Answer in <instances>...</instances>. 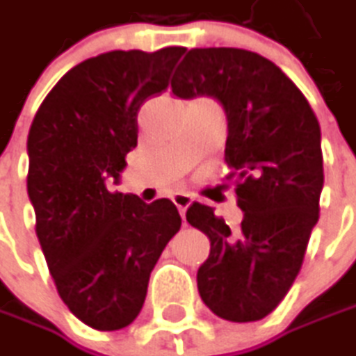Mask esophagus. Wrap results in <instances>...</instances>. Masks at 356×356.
Instances as JSON below:
<instances>
[{"label": "esophagus", "instance_id": "obj_1", "mask_svg": "<svg viewBox=\"0 0 356 356\" xmlns=\"http://www.w3.org/2000/svg\"><path fill=\"white\" fill-rule=\"evenodd\" d=\"M172 202L178 207V211H180V215L182 218L186 216V211H188V207L192 204V198L188 194H184V192H176L174 196H172Z\"/></svg>", "mask_w": 356, "mask_h": 356}]
</instances>
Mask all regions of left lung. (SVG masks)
<instances>
[{
    "label": "left lung",
    "mask_w": 356,
    "mask_h": 356,
    "mask_svg": "<svg viewBox=\"0 0 356 356\" xmlns=\"http://www.w3.org/2000/svg\"><path fill=\"white\" fill-rule=\"evenodd\" d=\"M180 99L211 97L227 115L225 160L241 227L192 202L186 220L211 239L198 267L202 302L218 318L255 322L277 308L302 267L324 184L320 125L292 81L241 48H192L172 76Z\"/></svg>",
    "instance_id": "obj_1"
}]
</instances>
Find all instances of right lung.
Returning a JSON list of instances; mask_svg holds the SVG:
<instances>
[{
  "label": "right lung",
  "instance_id": "right-lung-1",
  "mask_svg": "<svg viewBox=\"0 0 356 356\" xmlns=\"http://www.w3.org/2000/svg\"><path fill=\"white\" fill-rule=\"evenodd\" d=\"M186 48L113 50L70 68L28 134V196L58 296L97 330L140 314L147 282L182 218L172 200L111 192L138 145L141 103L168 87Z\"/></svg>",
  "mask_w": 356,
  "mask_h": 356
}]
</instances>
